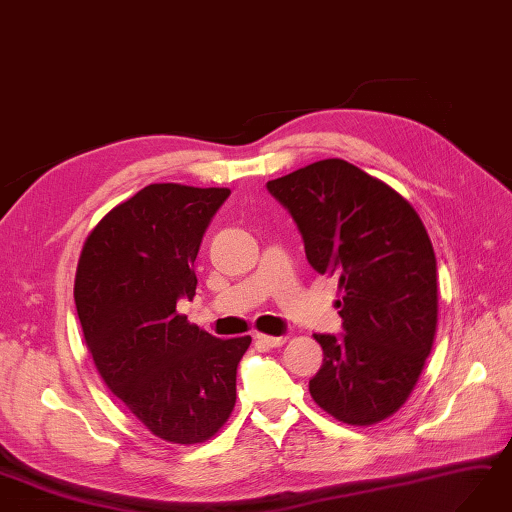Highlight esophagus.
<instances>
[{
	"label": "esophagus",
	"mask_w": 512,
	"mask_h": 512,
	"mask_svg": "<svg viewBox=\"0 0 512 512\" xmlns=\"http://www.w3.org/2000/svg\"><path fill=\"white\" fill-rule=\"evenodd\" d=\"M256 342L260 344L262 349H275V347H282L286 342V336H265V334H258Z\"/></svg>",
	"instance_id": "1"
}]
</instances>
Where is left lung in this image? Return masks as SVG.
Returning a JSON list of instances; mask_svg holds the SVG:
<instances>
[{"mask_svg":"<svg viewBox=\"0 0 512 512\" xmlns=\"http://www.w3.org/2000/svg\"><path fill=\"white\" fill-rule=\"evenodd\" d=\"M293 217L314 271L334 275L342 334H314V403L353 426L405 403L433 347L437 260L413 206L353 163L323 159L267 183Z\"/></svg>","mask_w":512,"mask_h":512,"instance_id":"8db88e82","label":"left lung"}]
</instances>
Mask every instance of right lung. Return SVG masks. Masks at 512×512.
<instances>
[{
    "label": "right lung",
    "mask_w": 512,
    "mask_h": 512,
    "mask_svg": "<svg viewBox=\"0 0 512 512\" xmlns=\"http://www.w3.org/2000/svg\"><path fill=\"white\" fill-rule=\"evenodd\" d=\"M230 189L148 185L86 239L75 306L107 388L150 433L200 444L230 418L252 338L219 340L176 312L196 295L193 262Z\"/></svg>",
    "instance_id": "1"
}]
</instances>
